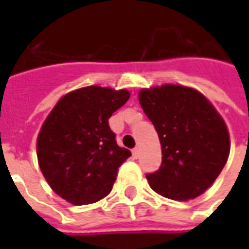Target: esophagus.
<instances>
[{"label":"esophagus","instance_id":"obj_1","mask_svg":"<svg viewBox=\"0 0 249 249\" xmlns=\"http://www.w3.org/2000/svg\"><path fill=\"white\" fill-rule=\"evenodd\" d=\"M132 155H133V157H135V159H137V157L140 156V151H139V148H135V149L132 151Z\"/></svg>","mask_w":249,"mask_h":249}]
</instances>
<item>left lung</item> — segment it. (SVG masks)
Wrapping results in <instances>:
<instances>
[{
    "label": "left lung",
    "instance_id": "obj_1",
    "mask_svg": "<svg viewBox=\"0 0 249 249\" xmlns=\"http://www.w3.org/2000/svg\"><path fill=\"white\" fill-rule=\"evenodd\" d=\"M139 101L161 144V167L146 175L152 189L178 201L203 195L230 156L224 119L203 93L178 84L142 88Z\"/></svg>",
    "mask_w": 249,
    "mask_h": 249
}]
</instances>
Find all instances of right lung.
<instances>
[{
    "label": "right lung",
    "instance_id": "obj_1",
    "mask_svg": "<svg viewBox=\"0 0 249 249\" xmlns=\"http://www.w3.org/2000/svg\"><path fill=\"white\" fill-rule=\"evenodd\" d=\"M129 96L126 89L90 85L64 94L48 114L37 136L38 165L68 203L93 204L112 191L132 153L117 145L108 119Z\"/></svg>",
    "mask_w": 249,
    "mask_h": 249
}]
</instances>
